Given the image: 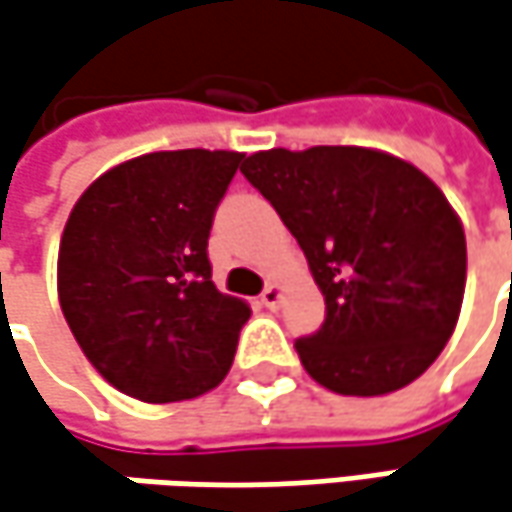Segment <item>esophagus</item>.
<instances>
[{
	"instance_id": "obj_1",
	"label": "esophagus",
	"mask_w": 512,
	"mask_h": 512,
	"mask_svg": "<svg viewBox=\"0 0 512 512\" xmlns=\"http://www.w3.org/2000/svg\"><path fill=\"white\" fill-rule=\"evenodd\" d=\"M284 295L286 289L281 284H269L263 289V295H260V304L263 307H269V310H278L281 304H284Z\"/></svg>"
}]
</instances>
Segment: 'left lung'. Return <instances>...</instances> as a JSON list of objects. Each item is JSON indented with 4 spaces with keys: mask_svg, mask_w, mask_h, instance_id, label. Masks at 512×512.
I'll list each match as a JSON object with an SVG mask.
<instances>
[{
    "mask_svg": "<svg viewBox=\"0 0 512 512\" xmlns=\"http://www.w3.org/2000/svg\"><path fill=\"white\" fill-rule=\"evenodd\" d=\"M240 170L298 240L327 304L321 330L295 342L304 371L345 397L414 382L464 304V226L443 191L374 147H272Z\"/></svg>",
    "mask_w": 512,
    "mask_h": 512,
    "instance_id": "1",
    "label": "left lung"
}]
</instances>
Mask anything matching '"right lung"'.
<instances>
[{"label": "right lung", "instance_id": "1", "mask_svg": "<svg viewBox=\"0 0 512 512\" xmlns=\"http://www.w3.org/2000/svg\"><path fill=\"white\" fill-rule=\"evenodd\" d=\"M234 150H159L101 173L75 202L57 252L69 330L112 388L182 403L226 379L252 310L211 281L208 234Z\"/></svg>", "mask_w": 512, "mask_h": 512}]
</instances>
